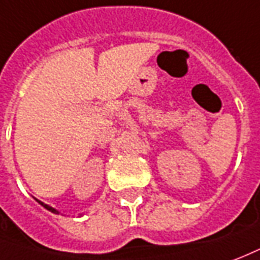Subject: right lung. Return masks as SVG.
Instances as JSON below:
<instances>
[{
	"mask_svg": "<svg viewBox=\"0 0 260 260\" xmlns=\"http://www.w3.org/2000/svg\"><path fill=\"white\" fill-rule=\"evenodd\" d=\"M39 202H40V201H39ZM40 204H41V205L44 206L45 209H48V210H50V212H52V213H58V210H56V209H54V208H51V206L45 205V204H43V202H40Z\"/></svg>",
	"mask_w": 260,
	"mask_h": 260,
	"instance_id": "add662e5",
	"label": "right lung"
}]
</instances>
